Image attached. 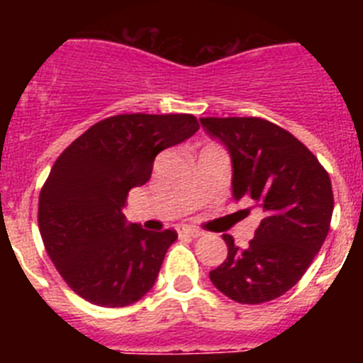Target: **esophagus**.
<instances>
[{"mask_svg":"<svg viewBox=\"0 0 363 363\" xmlns=\"http://www.w3.org/2000/svg\"><path fill=\"white\" fill-rule=\"evenodd\" d=\"M178 233L184 234V236H191V238H200V236H203V233H201V230L192 229V227H179Z\"/></svg>","mask_w":363,"mask_h":363,"instance_id":"obj_1","label":"esophagus"}]
</instances>
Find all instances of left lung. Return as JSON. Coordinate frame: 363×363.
<instances>
[{"label":"left lung","mask_w":363,"mask_h":363,"mask_svg":"<svg viewBox=\"0 0 363 363\" xmlns=\"http://www.w3.org/2000/svg\"><path fill=\"white\" fill-rule=\"evenodd\" d=\"M230 154L233 198L255 201L265 216L249 247L234 245L209 272L220 293L238 303H265L298 284L331 225V178L300 140L262 118H200Z\"/></svg>","instance_id":"left-lung-1"}]
</instances>
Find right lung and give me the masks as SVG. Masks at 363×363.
Returning <instances> with one entry per match:
<instances>
[{
  "instance_id": "obj_1",
  "label": "right lung",
  "mask_w": 363,
  "mask_h": 363,
  "mask_svg": "<svg viewBox=\"0 0 363 363\" xmlns=\"http://www.w3.org/2000/svg\"><path fill=\"white\" fill-rule=\"evenodd\" d=\"M200 129L192 114H120L98 121L56 160L40 194L47 255L70 289L99 307L130 306L152 289L176 230L143 229L123 214L154 158Z\"/></svg>"
}]
</instances>
